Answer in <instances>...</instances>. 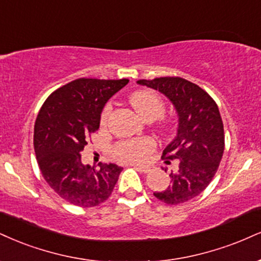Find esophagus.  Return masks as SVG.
<instances>
[{
	"label": "esophagus",
	"instance_id": "34e87169",
	"mask_svg": "<svg viewBox=\"0 0 261 261\" xmlns=\"http://www.w3.org/2000/svg\"><path fill=\"white\" fill-rule=\"evenodd\" d=\"M131 166H134L135 169H137V170H140L142 172H148L149 171V166H144V165H140V164H131Z\"/></svg>",
	"mask_w": 261,
	"mask_h": 261
}]
</instances>
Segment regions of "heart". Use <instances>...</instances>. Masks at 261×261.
I'll list each match as a JSON object with an SVG mask.
<instances>
[{"label": "heart", "instance_id": "heart-1", "mask_svg": "<svg viewBox=\"0 0 261 261\" xmlns=\"http://www.w3.org/2000/svg\"><path fill=\"white\" fill-rule=\"evenodd\" d=\"M130 102L143 119H158L164 113V103L161 97L150 90H139L130 96ZM112 111V106L107 105L100 115V122L105 124ZM153 149V142L148 139L128 140L114 147V156L121 162H140L146 158Z\"/></svg>", "mask_w": 261, "mask_h": 261}]
</instances>
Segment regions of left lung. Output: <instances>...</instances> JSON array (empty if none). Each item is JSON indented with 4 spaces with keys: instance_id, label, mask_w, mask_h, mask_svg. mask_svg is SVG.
<instances>
[{
    "instance_id": "left-lung-1",
    "label": "left lung",
    "mask_w": 261,
    "mask_h": 261,
    "mask_svg": "<svg viewBox=\"0 0 261 261\" xmlns=\"http://www.w3.org/2000/svg\"><path fill=\"white\" fill-rule=\"evenodd\" d=\"M137 84L163 93L178 118L176 136L163 150L166 159H177L178 169L171 171L168 188L154 196L170 205L187 202L208 187L224 154V124L218 106L198 85L182 77H156Z\"/></svg>"
}]
</instances>
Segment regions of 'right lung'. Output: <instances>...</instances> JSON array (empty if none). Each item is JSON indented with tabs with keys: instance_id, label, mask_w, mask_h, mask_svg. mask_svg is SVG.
<instances>
[{
	"instance_id": "obj_1",
	"label": "right lung",
	"mask_w": 261,
	"mask_h": 261,
	"mask_svg": "<svg viewBox=\"0 0 261 261\" xmlns=\"http://www.w3.org/2000/svg\"><path fill=\"white\" fill-rule=\"evenodd\" d=\"M127 83L81 77L56 90L41 107L34 127L39 168L52 190L70 204L96 206L113 192L121 166L84 165L81 152L98 130L106 103Z\"/></svg>"
}]
</instances>
